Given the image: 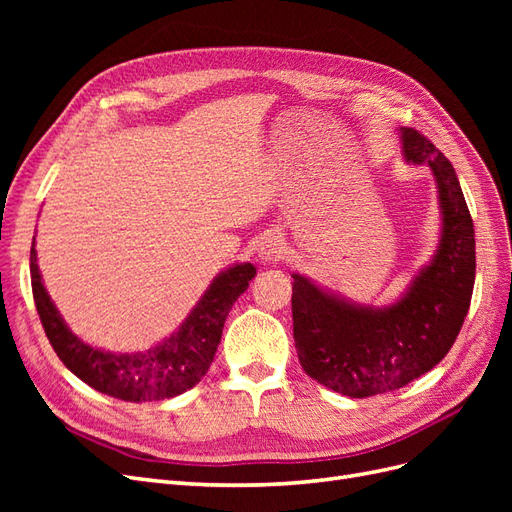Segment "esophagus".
<instances>
[{
	"mask_svg": "<svg viewBox=\"0 0 512 512\" xmlns=\"http://www.w3.org/2000/svg\"><path fill=\"white\" fill-rule=\"evenodd\" d=\"M282 254H284V241L277 232H269V235L262 237L258 245V258L262 262H275L282 258Z\"/></svg>",
	"mask_w": 512,
	"mask_h": 512,
	"instance_id": "1",
	"label": "esophagus"
}]
</instances>
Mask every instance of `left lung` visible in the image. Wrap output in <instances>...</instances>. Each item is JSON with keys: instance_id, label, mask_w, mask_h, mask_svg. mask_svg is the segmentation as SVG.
<instances>
[{"instance_id": "8db88e82", "label": "left lung", "mask_w": 512, "mask_h": 512, "mask_svg": "<svg viewBox=\"0 0 512 512\" xmlns=\"http://www.w3.org/2000/svg\"><path fill=\"white\" fill-rule=\"evenodd\" d=\"M401 156L436 179L440 239L427 265L391 305H361L292 273L294 346L309 378L348 397L401 389L451 350L470 309L474 224L453 164L416 132L399 128Z\"/></svg>"}]
</instances>
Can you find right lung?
Here are the masks:
<instances>
[{
  "instance_id": "right-lung-1",
  "label": "right lung",
  "mask_w": 512,
  "mask_h": 512,
  "mask_svg": "<svg viewBox=\"0 0 512 512\" xmlns=\"http://www.w3.org/2000/svg\"><path fill=\"white\" fill-rule=\"evenodd\" d=\"M29 273L38 316L46 337L64 365L91 389L123 401H160L185 393L207 374L218 352L226 316L256 275L252 262H235L213 277L179 329L141 352H111L74 335L44 288L36 237L29 252Z\"/></svg>"
}]
</instances>
